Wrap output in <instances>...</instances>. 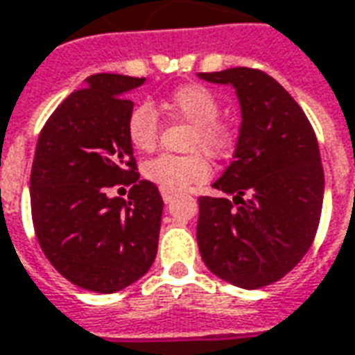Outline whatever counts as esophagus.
I'll use <instances>...</instances> for the list:
<instances>
[{
  "label": "esophagus",
  "instance_id": "esophagus-1",
  "mask_svg": "<svg viewBox=\"0 0 355 355\" xmlns=\"http://www.w3.org/2000/svg\"><path fill=\"white\" fill-rule=\"evenodd\" d=\"M162 198H164L165 203H169L171 199H173V193H171V191H164V190H162Z\"/></svg>",
  "mask_w": 355,
  "mask_h": 355
}]
</instances>
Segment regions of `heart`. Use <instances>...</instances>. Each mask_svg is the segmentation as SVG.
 <instances>
[{
  "instance_id": "obj_1",
  "label": "heart",
  "mask_w": 355,
  "mask_h": 355,
  "mask_svg": "<svg viewBox=\"0 0 355 355\" xmlns=\"http://www.w3.org/2000/svg\"><path fill=\"white\" fill-rule=\"evenodd\" d=\"M159 109L190 122L188 150H203L212 157H222L230 150L231 135L224 122H220L222 105L214 92L201 84H188L171 92L159 103ZM125 135L139 152H150L157 144V116L150 105H137L125 120ZM211 164L205 154L191 152L186 156L159 154L148 159L143 175L164 191L190 190L203 184L211 177Z\"/></svg>"
}]
</instances>
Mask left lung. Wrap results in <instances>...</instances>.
Wrapping results in <instances>:
<instances>
[{
    "label": "left lung",
    "mask_w": 355,
    "mask_h": 355,
    "mask_svg": "<svg viewBox=\"0 0 355 355\" xmlns=\"http://www.w3.org/2000/svg\"><path fill=\"white\" fill-rule=\"evenodd\" d=\"M199 77L231 84L243 112L233 162L212 184L235 198H199V252L216 277L256 290L286 277L316 237L324 203L316 133L265 71L233 67Z\"/></svg>",
    "instance_id": "1"
}]
</instances>
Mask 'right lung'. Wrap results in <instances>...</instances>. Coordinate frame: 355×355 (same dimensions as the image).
Returning <instances> with one entry per match:
<instances>
[{"instance_id": "add662e5", "label": "right lung", "mask_w": 355, "mask_h": 355, "mask_svg": "<svg viewBox=\"0 0 355 355\" xmlns=\"http://www.w3.org/2000/svg\"><path fill=\"white\" fill-rule=\"evenodd\" d=\"M144 78L97 73L65 97L39 133L31 165V220L39 246L64 278L96 293L133 284L154 263L164 201L139 180L125 120L128 92ZM131 185L128 201L109 198Z\"/></svg>"}]
</instances>
